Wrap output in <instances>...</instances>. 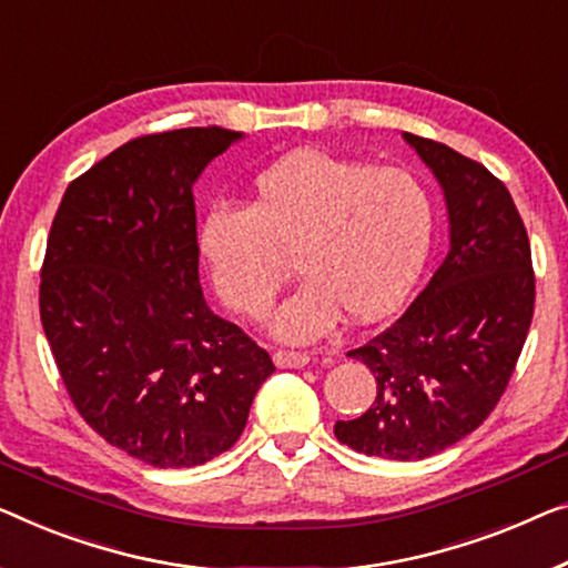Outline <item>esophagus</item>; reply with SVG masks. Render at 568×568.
I'll return each instance as SVG.
<instances>
[{"mask_svg":"<svg viewBox=\"0 0 568 568\" xmlns=\"http://www.w3.org/2000/svg\"><path fill=\"white\" fill-rule=\"evenodd\" d=\"M311 362V357L306 352H293V349H281L275 352V365L285 367V369H301L306 367Z\"/></svg>","mask_w":568,"mask_h":568,"instance_id":"34e87169","label":"esophagus"}]
</instances>
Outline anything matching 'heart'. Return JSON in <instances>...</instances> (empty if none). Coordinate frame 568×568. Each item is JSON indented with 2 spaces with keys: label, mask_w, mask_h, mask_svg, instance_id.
<instances>
[{
  "label": "heart",
  "mask_w": 568,
  "mask_h": 568,
  "mask_svg": "<svg viewBox=\"0 0 568 568\" xmlns=\"http://www.w3.org/2000/svg\"><path fill=\"white\" fill-rule=\"evenodd\" d=\"M434 234V206L420 181L324 150H295L262 171L252 201L214 206L199 244L226 306L265 316L293 273L308 277L273 328L308 342L336 324L393 311L416 283Z\"/></svg>",
  "instance_id": "obj_1"
}]
</instances>
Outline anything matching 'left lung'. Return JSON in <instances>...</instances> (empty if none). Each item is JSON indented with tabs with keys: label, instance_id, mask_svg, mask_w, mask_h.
<instances>
[{
	"label": "left lung",
	"instance_id": "1",
	"mask_svg": "<svg viewBox=\"0 0 568 568\" xmlns=\"http://www.w3.org/2000/svg\"><path fill=\"white\" fill-rule=\"evenodd\" d=\"M405 140L444 185L452 250L390 326L346 352L375 375L377 397L334 434L367 456L416 462L462 442L500 403L532 321L536 273L500 178L444 142Z\"/></svg>",
	"mask_w": 568,
	"mask_h": 568
}]
</instances>
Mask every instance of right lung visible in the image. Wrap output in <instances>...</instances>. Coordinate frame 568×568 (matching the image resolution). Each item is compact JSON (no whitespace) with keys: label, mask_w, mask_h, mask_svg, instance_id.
<instances>
[{"label":"right lung","mask_w":568,"mask_h":568,"mask_svg":"<svg viewBox=\"0 0 568 568\" xmlns=\"http://www.w3.org/2000/svg\"><path fill=\"white\" fill-rule=\"evenodd\" d=\"M240 132L185 126L124 142L73 178L40 267V321L73 408L160 469L242 436L270 354L209 311L193 183Z\"/></svg>","instance_id":"1"}]
</instances>
